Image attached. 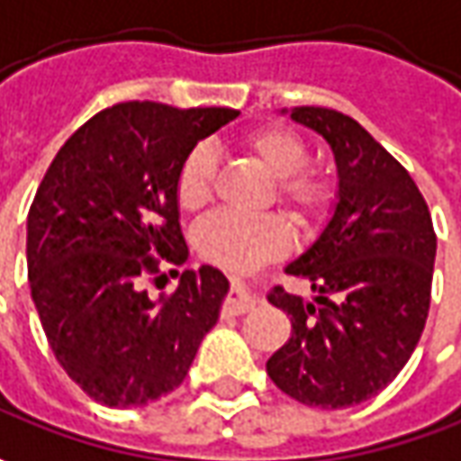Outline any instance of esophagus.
Here are the masks:
<instances>
[{
	"label": "esophagus",
	"instance_id": "1",
	"mask_svg": "<svg viewBox=\"0 0 461 461\" xmlns=\"http://www.w3.org/2000/svg\"><path fill=\"white\" fill-rule=\"evenodd\" d=\"M255 303H258V298L252 295V291L247 288L242 280H234V283H231L230 301H227V309H230V313H247V311L252 309Z\"/></svg>",
	"mask_w": 461,
	"mask_h": 461
}]
</instances>
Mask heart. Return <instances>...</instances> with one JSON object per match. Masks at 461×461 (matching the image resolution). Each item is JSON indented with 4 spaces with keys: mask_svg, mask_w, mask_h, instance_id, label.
<instances>
[{
    "mask_svg": "<svg viewBox=\"0 0 461 461\" xmlns=\"http://www.w3.org/2000/svg\"><path fill=\"white\" fill-rule=\"evenodd\" d=\"M240 150L255 158L270 178H276V196L298 221L321 214L331 199V188L321 173L309 170V150L303 140L285 127H260L240 137ZM214 155L209 148H194L183 158L176 176V199L183 212H201L212 201ZM294 242L291 227L276 214L240 216L214 214L194 231V247L201 258L230 270H247L283 255Z\"/></svg>",
    "mask_w": 461,
    "mask_h": 461,
    "instance_id": "b5f03b06",
    "label": "heart"
}]
</instances>
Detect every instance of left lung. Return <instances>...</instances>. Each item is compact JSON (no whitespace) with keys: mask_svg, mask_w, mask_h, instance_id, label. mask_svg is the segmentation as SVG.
<instances>
[{"mask_svg":"<svg viewBox=\"0 0 461 461\" xmlns=\"http://www.w3.org/2000/svg\"><path fill=\"white\" fill-rule=\"evenodd\" d=\"M280 114L329 145L337 194L316 240L285 265L313 295L267 294L294 329L267 359V375L298 403L349 408L388 388L413 355L429 316L437 234L408 170L362 124L324 106Z\"/></svg>","mask_w":461,"mask_h":461,"instance_id":"1","label":"left lung"}]
</instances>
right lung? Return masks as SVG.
Returning a JSON list of instances; mask_svg holds the SVG:
<instances>
[{
	"instance_id": "add662e5",
	"label": "right lung",
	"mask_w": 461,
	"mask_h": 461,
	"mask_svg": "<svg viewBox=\"0 0 461 461\" xmlns=\"http://www.w3.org/2000/svg\"><path fill=\"white\" fill-rule=\"evenodd\" d=\"M237 117L227 106L117 104L78 127L42 178L27 214L30 291L60 367L99 403L137 408L178 388L219 321L221 270H170L178 288L158 298L142 278L188 260L178 167Z\"/></svg>"
}]
</instances>
